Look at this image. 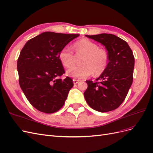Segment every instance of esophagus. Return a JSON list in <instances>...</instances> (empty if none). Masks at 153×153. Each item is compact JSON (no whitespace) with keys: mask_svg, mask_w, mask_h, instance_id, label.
<instances>
[{"mask_svg":"<svg viewBox=\"0 0 153 153\" xmlns=\"http://www.w3.org/2000/svg\"><path fill=\"white\" fill-rule=\"evenodd\" d=\"M73 84H78V82H80V80H76V79H73Z\"/></svg>","mask_w":153,"mask_h":153,"instance_id":"34e87169","label":"esophagus"}]
</instances>
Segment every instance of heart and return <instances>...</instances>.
<instances>
[{
  "label": "heart",
  "mask_w": 153,
  "mask_h": 153,
  "mask_svg": "<svg viewBox=\"0 0 153 153\" xmlns=\"http://www.w3.org/2000/svg\"><path fill=\"white\" fill-rule=\"evenodd\" d=\"M75 52L84 55L80 66H74L67 71V75L74 79H83L94 75L102 74L108 66V54L104 48H99L96 43L87 39L77 41L73 45ZM59 58L62 65L71 68L74 64L75 55L68 47H64L60 51Z\"/></svg>",
  "instance_id": "1"
}]
</instances>
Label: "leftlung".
I'll return each mask as SVG.
<instances>
[{
	"label": "left lung",
	"mask_w": 153,
	"mask_h": 153,
	"mask_svg": "<svg viewBox=\"0 0 153 153\" xmlns=\"http://www.w3.org/2000/svg\"><path fill=\"white\" fill-rule=\"evenodd\" d=\"M86 37L103 45L108 51L109 62L96 82L87 80L84 92L86 102L100 112L117 108L128 94L133 78L135 58L128 44L111 34H100Z\"/></svg>",
	"instance_id": "obj_1"
}]
</instances>
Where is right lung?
I'll return each mask as SVG.
<instances>
[{
    "mask_svg": "<svg viewBox=\"0 0 153 153\" xmlns=\"http://www.w3.org/2000/svg\"><path fill=\"white\" fill-rule=\"evenodd\" d=\"M79 34L45 32L29 39L17 62L19 84L29 103L41 112L61 109L73 87L71 78H60L65 71L59 53Z\"/></svg>",
    "mask_w": 153,
    "mask_h": 153,
    "instance_id": "1",
    "label": "right lung"
}]
</instances>
